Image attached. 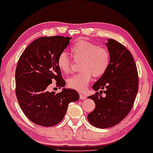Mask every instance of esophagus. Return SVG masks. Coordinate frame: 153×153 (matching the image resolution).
<instances>
[{
    "mask_svg": "<svg viewBox=\"0 0 153 153\" xmlns=\"http://www.w3.org/2000/svg\"><path fill=\"white\" fill-rule=\"evenodd\" d=\"M85 99H86V96H85V95L82 94H80V100H84Z\"/></svg>",
    "mask_w": 153,
    "mask_h": 153,
    "instance_id": "esophagus-1",
    "label": "esophagus"
}]
</instances>
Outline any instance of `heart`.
Returning <instances> with one entry per match:
<instances>
[{
    "mask_svg": "<svg viewBox=\"0 0 153 153\" xmlns=\"http://www.w3.org/2000/svg\"><path fill=\"white\" fill-rule=\"evenodd\" d=\"M71 52L75 59L81 60L79 68L82 71L68 78V85L71 88L82 92L86 89L92 75L99 78L106 73L109 66L110 55L105 48L85 40L74 44ZM57 66L65 74L71 73V59L65 52L59 55Z\"/></svg>",
    "mask_w": 153,
    "mask_h": 153,
    "instance_id": "1",
    "label": "heart"
}]
</instances>
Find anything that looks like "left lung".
<instances>
[{
    "label": "left lung",
    "instance_id": "8db88e82",
    "mask_svg": "<svg viewBox=\"0 0 153 153\" xmlns=\"http://www.w3.org/2000/svg\"><path fill=\"white\" fill-rule=\"evenodd\" d=\"M110 55L108 70L93 85L94 90H103L102 97L96 92L88 96L96 107L88 115V120L94 127L109 128L125 118L133 106L138 91L139 78L137 66L131 52L124 45L108 39L106 43Z\"/></svg>",
    "mask_w": 153,
    "mask_h": 153
}]
</instances>
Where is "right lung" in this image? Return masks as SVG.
Masks as SVG:
<instances>
[{"instance_id":"obj_1","label":"right lung","mask_w":153,"mask_h":153,"mask_svg":"<svg viewBox=\"0 0 153 153\" xmlns=\"http://www.w3.org/2000/svg\"><path fill=\"white\" fill-rule=\"evenodd\" d=\"M71 37L42 36L24 50L16 68V95L21 108L29 120L37 125L52 127L64 118L68 104L79 99L74 89L63 88L56 94L49 91L53 80L64 87L57 66V58L69 45Z\"/></svg>"}]
</instances>
